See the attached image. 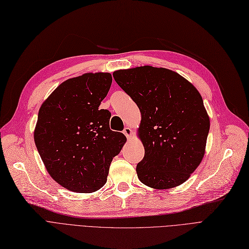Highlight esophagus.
<instances>
[{
  "label": "esophagus",
  "instance_id": "obj_1",
  "mask_svg": "<svg viewBox=\"0 0 249 249\" xmlns=\"http://www.w3.org/2000/svg\"><path fill=\"white\" fill-rule=\"evenodd\" d=\"M124 134L126 136V138L127 139H130L131 137H132V135H133V131H132V128L131 127H124Z\"/></svg>",
  "mask_w": 249,
  "mask_h": 249
}]
</instances>
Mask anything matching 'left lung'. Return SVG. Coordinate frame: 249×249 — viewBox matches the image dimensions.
Wrapping results in <instances>:
<instances>
[{"label": "left lung", "mask_w": 249, "mask_h": 249, "mask_svg": "<svg viewBox=\"0 0 249 249\" xmlns=\"http://www.w3.org/2000/svg\"><path fill=\"white\" fill-rule=\"evenodd\" d=\"M116 83L138 106V137L145 149L136 171L154 190L185 182L204 158L210 119L194 85L178 73L151 66L113 72Z\"/></svg>", "instance_id": "left-lung-1"}]
</instances>
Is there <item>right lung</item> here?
Wrapping results in <instances>:
<instances>
[{"mask_svg":"<svg viewBox=\"0 0 249 249\" xmlns=\"http://www.w3.org/2000/svg\"><path fill=\"white\" fill-rule=\"evenodd\" d=\"M112 83L110 73H85L50 93L39 109L34 140L47 172L75 193H93L107 181L109 167L126 141L109 127L100 109Z\"/></svg>","mask_w":249,"mask_h":249,"instance_id":"obj_1","label":"right lung"}]
</instances>
